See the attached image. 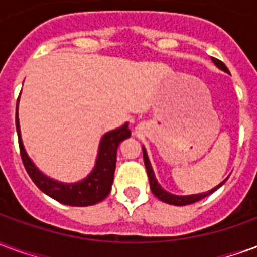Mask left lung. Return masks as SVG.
Segmentation results:
<instances>
[{
  "mask_svg": "<svg viewBox=\"0 0 257 257\" xmlns=\"http://www.w3.org/2000/svg\"><path fill=\"white\" fill-rule=\"evenodd\" d=\"M212 62L217 66V67L223 70V71H226L228 73V68L226 67V64L220 62V60H217V59H212ZM143 160H145V165H146V169H147V176H149V182H150V189L153 191V194L156 195L157 198L161 199L162 202H167V204H171V205H176V206H183V205H190V204H194V202H197V201H201L202 198L205 197H208L209 194H212L213 191L221 187L224 182H226L227 179H224L220 184H217L216 187H213L212 190L209 191H206V193H201V194H194V195H175V194H171L168 193L167 190H164L158 184L157 182L156 176H154V172H153V168H151V164H150V160H149V157H147V151L146 149L143 147Z\"/></svg>",
  "mask_w": 257,
  "mask_h": 257,
  "instance_id": "1",
  "label": "left lung"
}]
</instances>
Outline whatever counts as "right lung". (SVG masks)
I'll use <instances>...</instances> for the list:
<instances>
[{"label":"right lung","mask_w":257,"mask_h":257,"mask_svg":"<svg viewBox=\"0 0 257 257\" xmlns=\"http://www.w3.org/2000/svg\"><path fill=\"white\" fill-rule=\"evenodd\" d=\"M16 131L19 139L20 156L31 180L36 183L42 193L49 195L51 198L70 206H89L100 202L111 191V184L114 180V171L117 162V149L122 140L131 136L128 122L123 123L121 128L107 132L100 140L97 158L92 172L77 183H62L55 179L45 176L34 165L30 157L27 156L25 146L20 135L19 118H18V104H16Z\"/></svg>","instance_id":"right-lung-1"}]
</instances>
